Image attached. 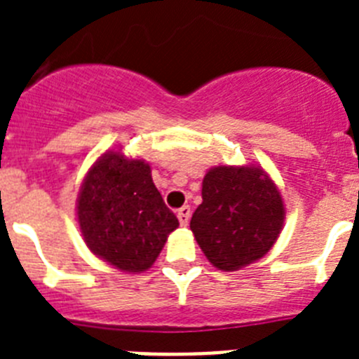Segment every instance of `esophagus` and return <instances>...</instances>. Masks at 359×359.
<instances>
[{
	"instance_id": "1",
	"label": "esophagus",
	"mask_w": 359,
	"mask_h": 359,
	"mask_svg": "<svg viewBox=\"0 0 359 359\" xmlns=\"http://www.w3.org/2000/svg\"><path fill=\"white\" fill-rule=\"evenodd\" d=\"M190 207H182L180 210H177V219H180V223H182V226H187L190 221Z\"/></svg>"
}]
</instances>
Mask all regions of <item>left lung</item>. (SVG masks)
<instances>
[{
    "label": "left lung",
    "mask_w": 359,
    "mask_h": 359,
    "mask_svg": "<svg viewBox=\"0 0 359 359\" xmlns=\"http://www.w3.org/2000/svg\"><path fill=\"white\" fill-rule=\"evenodd\" d=\"M201 198L190 230L215 268L236 271L271 250L286 210L277 185L261 167H214L203 177Z\"/></svg>",
    "instance_id": "8db88e82"
}]
</instances>
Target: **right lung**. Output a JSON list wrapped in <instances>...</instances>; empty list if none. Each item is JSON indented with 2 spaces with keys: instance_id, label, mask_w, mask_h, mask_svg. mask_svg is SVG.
I'll return each mask as SVG.
<instances>
[{
  "instance_id": "obj_1",
  "label": "right lung",
  "mask_w": 359,
  "mask_h": 359,
  "mask_svg": "<svg viewBox=\"0 0 359 359\" xmlns=\"http://www.w3.org/2000/svg\"><path fill=\"white\" fill-rule=\"evenodd\" d=\"M77 217L88 248L128 273L151 268L180 226L152 183L149 163L120 151L93 163L79 192Z\"/></svg>"
}]
</instances>
